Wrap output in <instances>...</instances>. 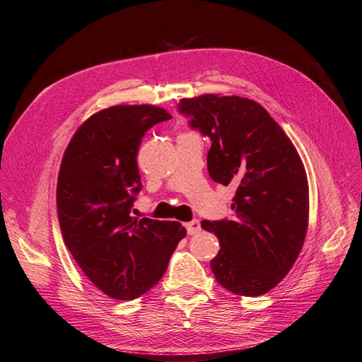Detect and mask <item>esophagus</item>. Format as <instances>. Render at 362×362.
I'll return each mask as SVG.
<instances>
[{
    "label": "esophagus",
    "mask_w": 362,
    "mask_h": 362,
    "mask_svg": "<svg viewBox=\"0 0 362 362\" xmlns=\"http://www.w3.org/2000/svg\"><path fill=\"white\" fill-rule=\"evenodd\" d=\"M185 229H187V233L190 235L199 234L201 233V222L199 221H192L189 223H185Z\"/></svg>",
    "instance_id": "34e87169"
}]
</instances>
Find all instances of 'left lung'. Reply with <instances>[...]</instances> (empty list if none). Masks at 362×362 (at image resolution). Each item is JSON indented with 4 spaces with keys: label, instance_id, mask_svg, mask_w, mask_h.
Listing matches in <instances>:
<instances>
[{
    "label": "left lung",
    "instance_id": "left-lung-1",
    "mask_svg": "<svg viewBox=\"0 0 362 362\" xmlns=\"http://www.w3.org/2000/svg\"><path fill=\"white\" fill-rule=\"evenodd\" d=\"M181 113L211 139L208 172L233 184L229 221H204L221 250L211 259L216 281L238 296L269 293L298 259L308 229L310 189L299 152L261 104L221 93L182 100Z\"/></svg>",
    "mask_w": 362,
    "mask_h": 362
}]
</instances>
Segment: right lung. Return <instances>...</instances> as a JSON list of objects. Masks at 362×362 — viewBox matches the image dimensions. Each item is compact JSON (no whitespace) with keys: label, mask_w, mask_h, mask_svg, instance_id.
I'll use <instances>...</instances> for the list:
<instances>
[{"label":"right lung","mask_w":362,"mask_h":362,"mask_svg":"<svg viewBox=\"0 0 362 362\" xmlns=\"http://www.w3.org/2000/svg\"><path fill=\"white\" fill-rule=\"evenodd\" d=\"M170 117L149 104L104 108L75 131L62 158L57 211L64 245L108 298L131 300L156 287L187 234L180 222L133 216L141 139Z\"/></svg>","instance_id":"1"}]
</instances>
